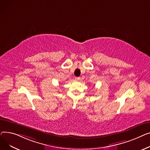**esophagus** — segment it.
<instances>
[{"label":"esophagus","instance_id":"34e87169","mask_svg":"<svg viewBox=\"0 0 150 150\" xmlns=\"http://www.w3.org/2000/svg\"><path fill=\"white\" fill-rule=\"evenodd\" d=\"M75 80H76V81H81V77H75Z\"/></svg>","mask_w":150,"mask_h":150}]
</instances>
